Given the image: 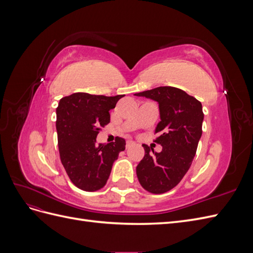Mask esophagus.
I'll use <instances>...</instances> for the list:
<instances>
[{
  "instance_id": "obj_1",
  "label": "esophagus",
  "mask_w": 253,
  "mask_h": 253,
  "mask_svg": "<svg viewBox=\"0 0 253 253\" xmlns=\"http://www.w3.org/2000/svg\"><path fill=\"white\" fill-rule=\"evenodd\" d=\"M134 144V142L133 141H131V140H128V141H126V149H129L132 147V145Z\"/></svg>"
}]
</instances>
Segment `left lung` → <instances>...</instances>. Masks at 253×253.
I'll return each mask as SVG.
<instances>
[{
    "label": "left lung",
    "instance_id": "1",
    "mask_svg": "<svg viewBox=\"0 0 253 253\" xmlns=\"http://www.w3.org/2000/svg\"><path fill=\"white\" fill-rule=\"evenodd\" d=\"M135 96L152 99L159 106L155 142L163 150L156 153L142 144L144 156L136 167V174L143 189L162 194L178 185L193 162L203 133V106L197 99L173 86H159ZM151 150L156 153L154 157Z\"/></svg>",
    "mask_w": 253,
    "mask_h": 253
}]
</instances>
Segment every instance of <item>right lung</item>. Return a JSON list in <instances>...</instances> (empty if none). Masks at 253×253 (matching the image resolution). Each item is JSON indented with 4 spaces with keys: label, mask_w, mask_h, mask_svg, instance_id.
Segmentation results:
<instances>
[{
    "label": "right lung",
    "mask_w": 253,
    "mask_h": 253,
    "mask_svg": "<svg viewBox=\"0 0 253 253\" xmlns=\"http://www.w3.org/2000/svg\"><path fill=\"white\" fill-rule=\"evenodd\" d=\"M124 96L75 93L59 102L56 127L60 159L72 182L83 191L103 188L114 162L126 149L121 137L111 143L96 141L100 128L110 122V110Z\"/></svg>",
    "instance_id": "obj_1"
}]
</instances>
